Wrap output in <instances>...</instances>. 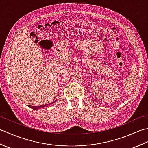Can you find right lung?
<instances>
[{"label": "right lung", "mask_w": 148, "mask_h": 148, "mask_svg": "<svg viewBox=\"0 0 148 148\" xmlns=\"http://www.w3.org/2000/svg\"><path fill=\"white\" fill-rule=\"evenodd\" d=\"M57 101V100H55L54 102H51V103H50V104H53V103H55V102H56ZM46 106H47V104H46ZM29 107H30V108H31L32 109H36V110H37V109H40V108H45V106H46V105H42V106H31V105H29L28 106Z\"/></svg>", "instance_id": "obj_1"}]
</instances>
